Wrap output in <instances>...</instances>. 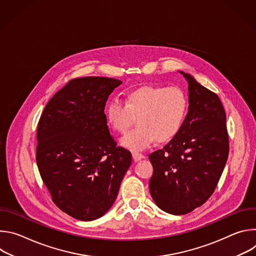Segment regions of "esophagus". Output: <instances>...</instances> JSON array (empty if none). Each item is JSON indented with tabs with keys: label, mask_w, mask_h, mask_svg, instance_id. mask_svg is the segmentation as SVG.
<instances>
[{
	"label": "esophagus",
	"mask_w": 256,
	"mask_h": 256,
	"mask_svg": "<svg viewBox=\"0 0 256 256\" xmlns=\"http://www.w3.org/2000/svg\"><path fill=\"white\" fill-rule=\"evenodd\" d=\"M144 156L142 154H140V153H132V159L134 162H138L140 161V159H142Z\"/></svg>",
	"instance_id": "esophagus-1"
}]
</instances>
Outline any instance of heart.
I'll return each instance as SVG.
<instances>
[{"instance_id": "heart-1", "label": "heart", "mask_w": 256, "mask_h": 256, "mask_svg": "<svg viewBox=\"0 0 256 256\" xmlns=\"http://www.w3.org/2000/svg\"><path fill=\"white\" fill-rule=\"evenodd\" d=\"M188 98L179 87L147 86L128 93L126 101L112 99L106 108V120L118 132H124L136 118L138 128L124 134L120 144L132 151H142L156 140L174 138L184 124Z\"/></svg>"}]
</instances>
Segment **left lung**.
I'll return each mask as SVG.
<instances>
[{
  "instance_id": "8db88e82",
  "label": "left lung",
  "mask_w": 256,
  "mask_h": 256,
  "mask_svg": "<svg viewBox=\"0 0 256 256\" xmlns=\"http://www.w3.org/2000/svg\"><path fill=\"white\" fill-rule=\"evenodd\" d=\"M188 83L190 107L184 126L163 149L150 154V194L172 214H186L214 192L229 154L226 112L218 96L180 72Z\"/></svg>"
}]
</instances>
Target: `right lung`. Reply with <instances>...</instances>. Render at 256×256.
<instances>
[{
	"label": "right lung",
	"instance_id": "1",
	"mask_svg": "<svg viewBox=\"0 0 256 256\" xmlns=\"http://www.w3.org/2000/svg\"><path fill=\"white\" fill-rule=\"evenodd\" d=\"M122 82L106 77L70 80L46 105L38 126L36 163L54 204L81 221L114 204L132 154L109 132L104 108Z\"/></svg>",
	"mask_w": 256,
	"mask_h": 256
}]
</instances>
